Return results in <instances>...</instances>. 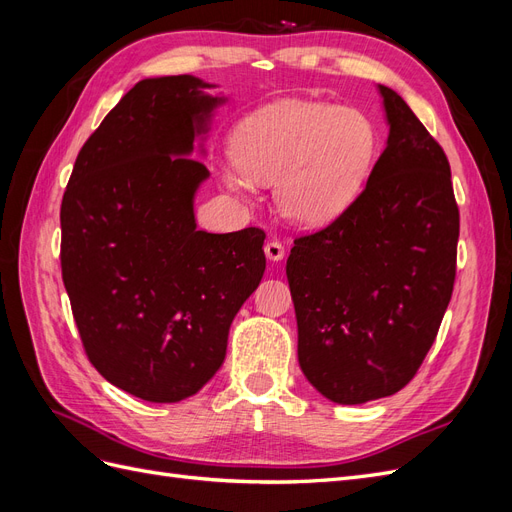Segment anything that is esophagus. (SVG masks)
<instances>
[{
    "label": "esophagus",
    "mask_w": 512,
    "mask_h": 512,
    "mask_svg": "<svg viewBox=\"0 0 512 512\" xmlns=\"http://www.w3.org/2000/svg\"><path fill=\"white\" fill-rule=\"evenodd\" d=\"M265 254H267V258L273 260V262L282 260V258H284V245H282V241L269 239V241L265 243Z\"/></svg>",
    "instance_id": "esophagus-1"
}]
</instances>
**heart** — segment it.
I'll return each instance as SVG.
<instances>
[{"label":"heart","mask_w":512,"mask_h":512,"mask_svg":"<svg viewBox=\"0 0 512 512\" xmlns=\"http://www.w3.org/2000/svg\"><path fill=\"white\" fill-rule=\"evenodd\" d=\"M371 123L350 108L277 102L247 115L232 132L226 188L247 198L254 181H275L288 220L318 226L342 213L359 192L374 156Z\"/></svg>","instance_id":"obj_1"}]
</instances>
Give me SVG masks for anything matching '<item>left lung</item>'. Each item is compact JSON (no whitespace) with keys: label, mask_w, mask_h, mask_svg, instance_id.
I'll use <instances>...</instances> for the list:
<instances>
[{"label":"left lung","mask_w":512,"mask_h":512,"mask_svg":"<svg viewBox=\"0 0 512 512\" xmlns=\"http://www.w3.org/2000/svg\"><path fill=\"white\" fill-rule=\"evenodd\" d=\"M389 141L350 207L294 239L286 275L299 365L335 404L389 397L414 378L451 301L459 209L446 153L380 85Z\"/></svg>","instance_id":"left-lung-1"}]
</instances>
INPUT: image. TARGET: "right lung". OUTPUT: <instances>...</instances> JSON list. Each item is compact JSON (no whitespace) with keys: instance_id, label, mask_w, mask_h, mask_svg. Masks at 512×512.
Segmentation results:
<instances>
[{"instance_id":"obj_1","label":"right lung","mask_w":512,"mask_h":512,"mask_svg":"<svg viewBox=\"0 0 512 512\" xmlns=\"http://www.w3.org/2000/svg\"><path fill=\"white\" fill-rule=\"evenodd\" d=\"M207 87L190 74L136 83L87 138L61 200V277L87 359L156 404L213 378L267 265L260 228H196L209 170L190 153L224 102Z\"/></svg>"}]
</instances>
